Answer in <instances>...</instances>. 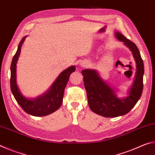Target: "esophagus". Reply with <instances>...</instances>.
<instances>
[{"instance_id":"34e87169","label":"esophagus","mask_w":155,"mask_h":155,"mask_svg":"<svg viewBox=\"0 0 155 155\" xmlns=\"http://www.w3.org/2000/svg\"><path fill=\"white\" fill-rule=\"evenodd\" d=\"M80 65H81V67L85 68V67H87L88 65H89V64H88V63H87V62L83 61V62H81V64H80Z\"/></svg>"}]
</instances>
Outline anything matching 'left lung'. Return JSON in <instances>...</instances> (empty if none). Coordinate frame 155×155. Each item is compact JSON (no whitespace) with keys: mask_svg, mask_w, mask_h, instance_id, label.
Wrapping results in <instances>:
<instances>
[{"mask_svg":"<svg viewBox=\"0 0 155 155\" xmlns=\"http://www.w3.org/2000/svg\"><path fill=\"white\" fill-rule=\"evenodd\" d=\"M115 36L129 48L136 63L135 78L128 91V96L119 98L116 89L104 81L96 70L85 69L81 72L89 107L94 113L106 117H115L128 114L137 103L143 91L144 67L139 49L119 31H115Z\"/></svg>","mask_w":155,"mask_h":155,"instance_id":"left-lung-1","label":"left lung"}]
</instances>
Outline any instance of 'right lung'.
Returning <instances> with one entry per match:
<instances>
[{
    "label": "right lung",
    "mask_w": 155,
    "mask_h": 155,
    "mask_svg": "<svg viewBox=\"0 0 155 155\" xmlns=\"http://www.w3.org/2000/svg\"><path fill=\"white\" fill-rule=\"evenodd\" d=\"M27 37L25 36L20 41L17 51L12 59L10 78L12 92L18 103L28 114L38 117L45 116L57 111L61 107L65 86L71 73L75 71L76 67L74 65H72L60 73L48 90L41 95L35 98H28L25 97L21 92L17 85L16 64L20 54L22 44L24 43Z\"/></svg>",
    "instance_id": "right-lung-1"
}]
</instances>
